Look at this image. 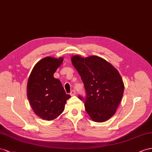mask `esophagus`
<instances>
[{"instance_id":"1","label":"esophagus","mask_w":152,"mask_h":152,"mask_svg":"<svg viewBox=\"0 0 152 152\" xmlns=\"http://www.w3.org/2000/svg\"><path fill=\"white\" fill-rule=\"evenodd\" d=\"M76 94V91L74 90H72L71 92H70V95H71V96H73V95H75Z\"/></svg>"}]
</instances>
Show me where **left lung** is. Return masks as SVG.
<instances>
[{
	"label": "left lung",
	"mask_w": 152,
	"mask_h": 152,
	"mask_svg": "<svg viewBox=\"0 0 152 152\" xmlns=\"http://www.w3.org/2000/svg\"><path fill=\"white\" fill-rule=\"evenodd\" d=\"M72 64L78 72L86 90V111L94 122H104L114 115L122 100L124 84L118 71L97 56H72Z\"/></svg>",
	"instance_id": "obj_1"
}]
</instances>
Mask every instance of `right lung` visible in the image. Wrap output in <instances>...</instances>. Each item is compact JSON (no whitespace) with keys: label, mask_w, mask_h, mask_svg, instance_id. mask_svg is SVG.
I'll list each match as a JSON object with an SVG mask.
<instances>
[{"label":"right lung","mask_w":152,"mask_h":152,"mask_svg":"<svg viewBox=\"0 0 152 152\" xmlns=\"http://www.w3.org/2000/svg\"><path fill=\"white\" fill-rule=\"evenodd\" d=\"M62 62V57H45L35 65L29 76L27 87L28 101L35 114L42 120H53L58 117L71 97L60 81L53 76Z\"/></svg>","instance_id":"obj_1"}]
</instances>
